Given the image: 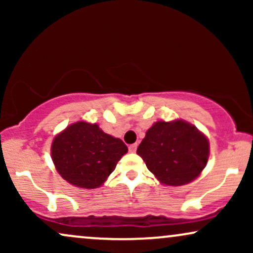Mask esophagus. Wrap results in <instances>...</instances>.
<instances>
[{
	"label": "esophagus",
	"mask_w": 253,
	"mask_h": 253,
	"mask_svg": "<svg viewBox=\"0 0 253 253\" xmlns=\"http://www.w3.org/2000/svg\"><path fill=\"white\" fill-rule=\"evenodd\" d=\"M136 147H138V145L136 144H132V145H129L128 146V150H129V152H135L136 151Z\"/></svg>",
	"instance_id": "esophagus-1"
}]
</instances>
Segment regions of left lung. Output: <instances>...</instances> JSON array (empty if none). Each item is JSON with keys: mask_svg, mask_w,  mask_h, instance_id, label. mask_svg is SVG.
Returning a JSON list of instances; mask_svg holds the SVG:
<instances>
[{"mask_svg": "<svg viewBox=\"0 0 253 253\" xmlns=\"http://www.w3.org/2000/svg\"><path fill=\"white\" fill-rule=\"evenodd\" d=\"M136 153L163 184L178 187L201 173L210 156V143L185 121H158L147 130Z\"/></svg>", "mask_w": 253, "mask_h": 253, "instance_id": "1", "label": "left lung"}]
</instances>
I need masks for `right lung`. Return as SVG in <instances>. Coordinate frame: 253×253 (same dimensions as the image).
I'll use <instances>...</instances> for the list:
<instances>
[{
  "label": "right lung",
  "mask_w": 253,
  "mask_h": 253,
  "mask_svg": "<svg viewBox=\"0 0 253 253\" xmlns=\"http://www.w3.org/2000/svg\"><path fill=\"white\" fill-rule=\"evenodd\" d=\"M127 151L121 139L104 133L96 124L80 121L54 138L51 153L65 181L94 189L106 181Z\"/></svg>",
  "instance_id": "add662e5"
}]
</instances>
